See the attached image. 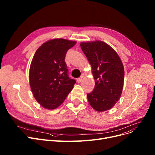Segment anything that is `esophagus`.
<instances>
[{
  "instance_id": "esophagus-1",
  "label": "esophagus",
  "mask_w": 155,
  "mask_h": 155,
  "mask_svg": "<svg viewBox=\"0 0 155 155\" xmlns=\"http://www.w3.org/2000/svg\"><path fill=\"white\" fill-rule=\"evenodd\" d=\"M82 77H81L78 78L77 79V82H78V83H80L81 81H82Z\"/></svg>"
}]
</instances>
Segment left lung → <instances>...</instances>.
<instances>
[{"label": "left lung", "mask_w": 155, "mask_h": 155, "mask_svg": "<svg viewBox=\"0 0 155 155\" xmlns=\"http://www.w3.org/2000/svg\"><path fill=\"white\" fill-rule=\"evenodd\" d=\"M91 64L95 79L94 91L87 94L89 104L97 111L110 109L119 101L124 85V69L114 49L101 41L80 43Z\"/></svg>", "instance_id": "left-lung-1"}]
</instances>
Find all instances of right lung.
Masks as SVG:
<instances>
[{"label": "right lung", "mask_w": 155, "mask_h": 155, "mask_svg": "<svg viewBox=\"0 0 155 155\" xmlns=\"http://www.w3.org/2000/svg\"><path fill=\"white\" fill-rule=\"evenodd\" d=\"M75 41L54 39L36 50L31 63L29 83L37 102L47 109H54L64 102L76 83L68 76L65 56Z\"/></svg>", "instance_id": "1"}]
</instances>
